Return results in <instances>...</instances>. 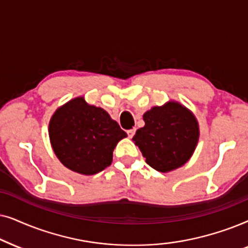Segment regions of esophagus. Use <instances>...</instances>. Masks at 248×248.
<instances>
[{"mask_svg":"<svg viewBox=\"0 0 248 248\" xmlns=\"http://www.w3.org/2000/svg\"><path fill=\"white\" fill-rule=\"evenodd\" d=\"M135 133H136V128H133V129H129V130L127 131L128 137H129V138H133V137H134V135H135Z\"/></svg>","mask_w":248,"mask_h":248,"instance_id":"obj_1","label":"esophagus"}]
</instances>
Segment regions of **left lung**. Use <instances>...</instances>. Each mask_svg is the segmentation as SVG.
Returning <instances> with one entry per match:
<instances>
[{"label":"left lung","mask_w":248,"mask_h":248,"mask_svg":"<svg viewBox=\"0 0 248 248\" xmlns=\"http://www.w3.org/2000/svg\"><path fill=\"white\" fill-rule=\"evenodd\" d=\"M145 126L133 137L146 163L160 172L178 169L189 160L200 137L197 120L178 102L154 107L143 115Z\"/></svg>","instance_id":"obj_1"}]
</instances>
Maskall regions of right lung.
Masks as SVG:
<instances>
[{"instance_id":"right-lung-1","label":"right lung","mask_w":248,"mask_h":248,"mask_svg":"<svg viewBox=\"0 0 248 248\" xmlns=\"http://www.w3.org/2000/svg\"><path fill=\"white\" fill-rule=\"evenodd\" d=\"M48 135L61 163L87 176L110 166L118 141L127 137L107 111L86 103L84 97H76L54 112Z\"/></svg>"}]
</instances>
